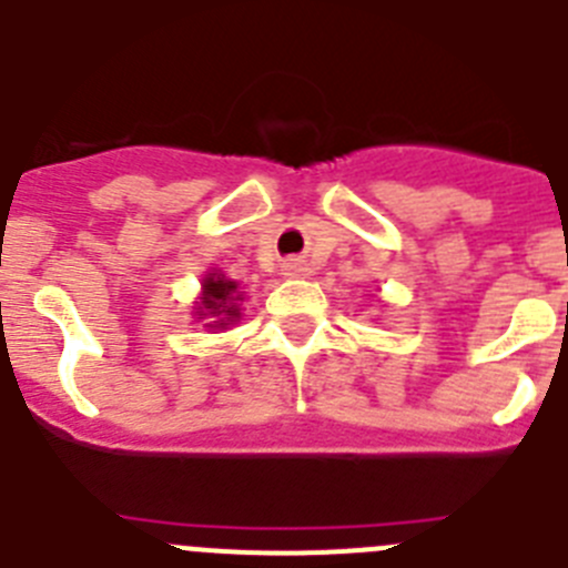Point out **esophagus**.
<instances>
[{"mask_svg":"<svg viewBox=\"0 0 568 568\" xmlns=\"http://www.w3.org/2000/svg\"><path fill=\"white\" fill-rule=\"evenodd\" d=\"M280 272H283V277H291V280L308 277V274H311V265L305 263L303 257H288L283 265H280Z\"/></svg>","mask_w":568,"mask_h":568,"instance_id":"obj_1","label":"esophagus"}]
</instances>
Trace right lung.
Wrapping results in <instances>:
<instances>
[{
    "label": "right lung",
    "mask_w": 568,
    "mask_h": 568,
    "mask_svg": "<svg viewBox=\"0 0 568 568\" xmlns=\"http://www.w3.org/2000/svg\"><path fill=\"white\" fill-rule=\"evenodd\" d=\"M240 303L243 291H237V283L223 272H209L203 277V294L195 314L197 320H206V328H226L240 320Z\"/></svg>",
    "instance_id": "obj_1"
}]
</instances>
